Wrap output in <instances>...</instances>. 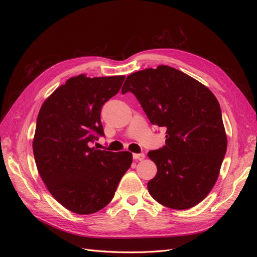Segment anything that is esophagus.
<instances>
[{
  "instance_id": "obj_1",
  "label": "esophagus",
  "mask_w": 257,
  "mask_h": 257,
  "mask_svg": "<svg viewBox=\"0 0 257 257\" xmlns=\"http://www.w3.org/2000/svg\"><path fill=\"white\" fill-rule=\"evenodd\" d=\"M133 159L135 161H143L145 159V154L144 153H134Z\"/></svg>"
}]
</instances>
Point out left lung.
<instances>
[{"label": "left lung", "instance_id": "1", "mask_svg": "<svg viewBox=\"0 0 257 257\" xmlns=\"http://www.w3.org/2000/svg\"><path fill=\"white\" fill-rule=\"evenodd\" d=\"M132 92L153 125L166 127L165 146L148 153L158 173L148 182L161 205L189 209L214 186L227 149L220 104L206 85L167 65L131 74Z\"/></svg>", "mask_w": 257, "mask_h": 257}]
</instances>
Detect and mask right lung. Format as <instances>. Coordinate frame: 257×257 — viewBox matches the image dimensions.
<instances>
[{
  "label": "right lung",
  "mask_w": 257,
  "mask_h": 257,
  "mask_svg": "<svg viewBox=\"0 0 257 257\" xmlns=\"http://www.w3.org/2000/svg\"><path fill=\"white\" fill-rule=\"evenodd\" d=\"M124 78L72 77L38 112L33 139L37 170L54 199L77 214L95 213L109 204L133 161L128 151L90 147L104 136L100 110Z\"/></svg>",
  "instance_id": "add662e5"
}]
</instances>
